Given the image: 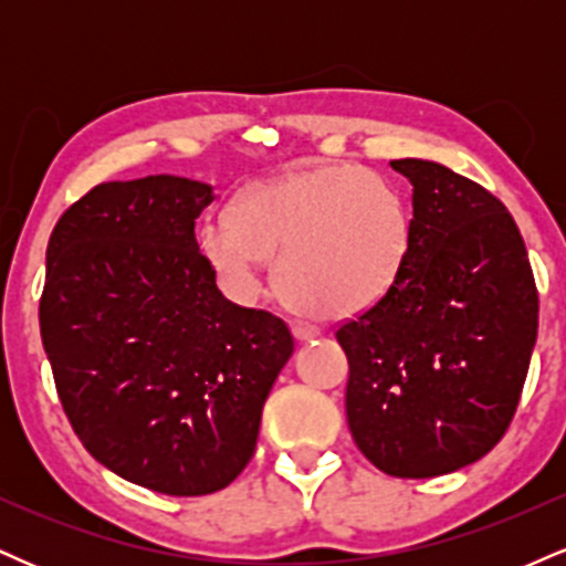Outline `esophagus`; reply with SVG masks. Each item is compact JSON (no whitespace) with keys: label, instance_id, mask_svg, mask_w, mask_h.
I'll return each instance as SVG.
<instances>
[{"label":"esophagus","instance_id":"1","mask_svg":"<svg viewBox=\"0 0 566 566\" xmlns=\"http://www.w3.org/2000/svg\"><path fill=\"white\" fill-rule=\"evenodd\" d=\"M292 335H295V340H314L316 335H319V329L311 327V324H292Z\"/></svg>","mask_w":566,"mask_h":566}]
</instances>
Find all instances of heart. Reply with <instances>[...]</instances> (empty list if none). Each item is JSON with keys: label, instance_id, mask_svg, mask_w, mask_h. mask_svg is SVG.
Instances as JSON below:
<instances>
[{"label": "heart", "instance_id": "obj_1", "mask_svg": "<svg viewBox=\"0 0 566 566\" xmlns=\"http://www.w3.org/2000/svg\"><path fill=\"white\" fill-rule=\"evenodd\" d=\"M199 250L239 301L261 292V261L292 308L346 319L394 287L409 252V212L391 180L356 165L290 172L244 191L231 223L212 220Z\"/></svg>", "mask_w": 566, "mask_h": 566}]
</instances>
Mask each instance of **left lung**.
Returning a JSON list of instances; mask_svg holds the SVG:
<instances>
[{
    "mask_svg": "<svg viewBox=\"0 0 566 566\" xmlns=\"http://www.w3.org/2000/svg\"><path fill=\"white\" fill-rule=\"evenodd\" d=\"M412 184L409 252L394 287L337 324L346 415L388 476L476 463L509 431L537 337V287L516 220L450 167L394 159Z\"/></svg>",
    "mask_w": 566,
    "mask_h": 566,
    "instance_id": "obj_1",
    "label": "left lung"
}]
</instances>
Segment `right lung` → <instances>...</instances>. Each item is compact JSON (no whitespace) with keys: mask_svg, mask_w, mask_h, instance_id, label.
<instances>
[{"mask_svg":"<svg viewBox=\"0 0 566 566\" xmlns=\"http://www.w3.org/2000/svg\"><path fill=\"white\" fill-rule=\"evenodd\" d=\"M212 188L101 184L48 244L39 329L71 428L101 465L175 497L229 486L295 348L287 324L226 301L199 252Z\"/></svg>","mask_w":566,"mask_h":566,"instance_id":"obj_1","label":"right lung"}]
</instances>
